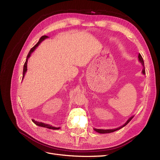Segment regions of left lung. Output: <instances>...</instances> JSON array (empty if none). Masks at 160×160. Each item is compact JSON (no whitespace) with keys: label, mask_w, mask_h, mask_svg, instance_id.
Segmentation results:
<instances>
[{"label":"left lung","mask_w":160,"mask_h":160,"mask_svg":"<svg viewBox=\"0 0 160 160\" xmlns=\"http://www.w3.org/2000/svg\"><path fill=\"white\" fill-rule=\"evenodd\" d=\"M138 59H139V61H140V62H141V63L142 64V65L143 66V70H142V73H143V75H145V74H146V71H145L144 62H143V58H142V55H140V53H139ZM133 117H134V116H132V117H131V118L127 121L126 123H125V124H123V125H122V126H121V127L118 128H116V129H95V128H94V130L95 131V132H98V133H108L114 132H115V131H117V130H118V129H122V128H123L124 126H125V125H126L130 122V121L132 119V118H133Z\"/></svg>","instance_id":"1"}]
</instances>
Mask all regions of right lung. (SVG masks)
Masks as SVG:
<instances>
[{
    "instance_id": "obj_1",
    "label": "right lung",
    "mask_w": 160,
    "mask_h": 160,
    "mask_svg": "<svg viewBox=\"0 0 160 160\" xmlns=\"http://www.w3.org/2000/svg\"><path fill=\"white\" fill-rule=\"evenodd\" d=\"M48 37H48V36H46V35L42 36V37L40 38L39 41H38V42L37 43V44L32 48V49L30 50L29 52L28 53L27 57V59H26V61H25V64H24V67H23L22 79H23V77H25V72H27V61H28V58L30 57V56H31V53H32L35 50L36 48L38 46V45H39L40 43H41L42 41H44L45 39H46V38H47ZM32 122H33L34 123L36 124L37 125H38V126L42 127V128H48V129H60V128H55V127H53V126H52V125H49V124L44 123H42V122H37V121L34 120V119H32Z\"/></svg>"
}]
</instances>
